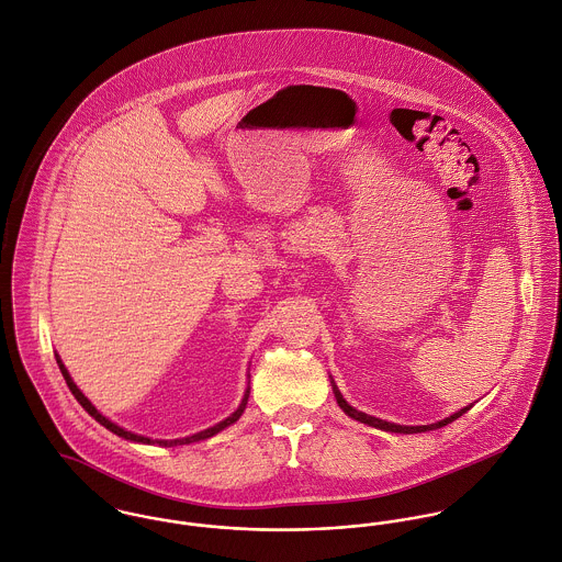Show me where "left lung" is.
Instances as JSON below:
<instances>
[{
	"instance_id": "obj_1",
	"label": "left lung",
	"mask_w": 562,
	"mask_h": 562,
	"mask_svg": "<svg viewBox=\"0 0 562 562\" xmlns=\"http://www.w3.org/2000/svg\"><path fill=\"white\" fill-rule=\"evenodd\" d=\"M333 392H335L337 404L344 408V413H346V415H350V417H355L357 422H363V424H368V426H374V428H381V430H390V432H404V435H411V432H426V430H435V428L448 426L450 422H454L457 417H461V415L468 411V408H461L459 413H454V415H450V417H446V419H441V422H437V424H430V426H401V424L383 422V419H379V417H372V415H366V413H361V411L352 408L348 402L341 398V394L337 392V387H335V385H333Z\"/></svg>"
}]
</instances>
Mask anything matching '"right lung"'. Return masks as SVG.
<instances>
[{
    "instance_id": "add662e5",
    "label": "right lung",
    "mask_w": 562,
    "mask_h": 562,
    "mask_svg": "<svg viewBox=\"0 0 562 562\" xmlns=\"http://www.w3.org/2000/svg\"><path fill=\"white\" fill-rule=\"evenodd\" d=\"M56 361H58V366H60V372H63V376H65V381H67V385H69V390H71V394L78 398L81 406L101 424V426H105L108 430H112L114 435H119V437H125V439H130V441H140V443H151V439L149 437H140V435H134V432H130V430H125V428H121V426H116V424H112L108 417H103L90 401L81 394L80 390H78V385L71 381V376H69V372H67V368L63 366V361H60V357L56 355ZM246 401H248V390H246V394H244V401H241L240 406H238V411L236 413H232L227 419H223L221 424H216V426H212V428H207V430H203V432H196V435H192V437H183V439H175V441H158L160 446H181V443H192V441H201V439H207V437H212V435H216V432H221L223 428H227V426H232L234 422H238L240 419L241 411L246 408Z\"/></svg>"
}]
</instances>
